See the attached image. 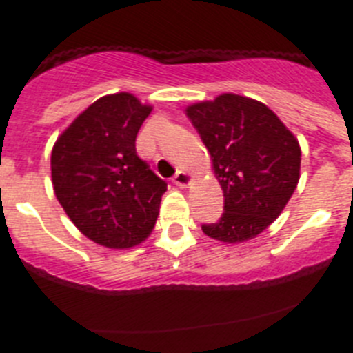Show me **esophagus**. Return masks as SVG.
Listing matches in <instances>:
<instances>
[{
  "mask_svg": "<svg viewBox=\"0 0 353 353\" xmlns=\"http://www.w3.org/2000/svg\"><path fill=\"white\" fill-rule=\"evenodd\" d=\"M173 183L174 185H179V187H187L189 183H191V174L185 173V171H176L173 176Z\"/></svg>",
  "mask_w": 353,
  "mask_h": 353,
  "instance_id": "1",
  "label": "esophagus"
}]
</instances>
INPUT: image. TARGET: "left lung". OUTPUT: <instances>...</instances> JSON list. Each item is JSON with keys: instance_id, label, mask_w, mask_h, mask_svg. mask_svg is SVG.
Instances as JSON below:
<instances>
[{"instance_id": "obj_1", "label": "left lung", "mask_w": 353, "mask_h": 353, "mask_svg": "<svg viewBox=\"0 0 353 353\" xmlns=\"http://www.w3.org/2000/svg\"><path fill=\"white\" fill-rule=\"evenodd\" d=\"M187 117L224 194L221 219L201 230L228 244L254 239L279 217L297 187L299 141L267 105L233 93L189 105Z\"/></svg>"}]
</instances>
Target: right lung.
<instances>
[{
	"label": "right lung",
	"instance_id": "right-lung-1",
	"mask_svg": "<svg viewBox=\"0 0 353 353\" xmlns=\"http://www.w3.org/2000/svg\"><path fill=\"white\" fill-rule=\"evenodd\" d=\"M152 108L130 93L93 102L61 134L51 154L54 194L83 235L111 249L152 233L168 183L136 154Z\"/></svg>",
	"mask_w": 353,
	"mask_h": 353
}]
</instances>
